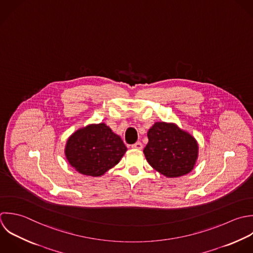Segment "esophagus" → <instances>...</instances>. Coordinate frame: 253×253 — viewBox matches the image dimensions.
<instances>
[{"mask_svg":"<svg viewBox=\"0 0 253 253\" xmlns=\"http://www.w3.org/2000/svg\"><path fill=\"white\" fill-rule=\"evenodd\" d=\"M132 148L135 150H142L143 149V144L141 142H137L134 145H132Z\"/></svg>","mask_w":253,"mask_h":253,"instance_id":"obj_1","label":"esophagus"}]
</instances>
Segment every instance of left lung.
<instances>
[{"label":"left lung","instance_id":"obj_1","mask_svg":"<svg viewBox=\"0 0 253 253\" xmlns=\"http://www.w3.org/2000/svg\"><path fill=\"white\" fill-rule=\"evenodd\" d=\"M144 155L150 166L169 178L183 176L195 167L199 154L197 140L171 122H156L148 131Z\"/></svg>","mask_w":253,"mask_h":253}]
</instances>
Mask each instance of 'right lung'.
I'll return each instance as SVG.
<instances>
[{"instance_id":"add662e5","label":"right lung","mask_w":253,"mask_h":253,"mask_svg":"<svg viewBox=\"0 0 253 253\" xmlns=\"http://www.w3.org/2000/svg\"><path fill=\"white\" fill-rule=\"evenodd\" d=\"M126 151L120 136L105 123H93L74 132L64 152L68 163L79 173L98 177L115 167Z\"/></svg>"}]
</instances>
